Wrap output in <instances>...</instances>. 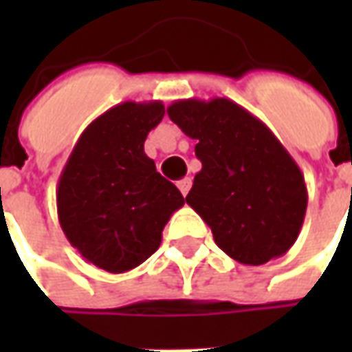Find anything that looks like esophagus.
<instances>
[{"instance_id":"obj_1","label":"esophagus","mask_w":352,"mask_h":352,"mask_svg":"<svg viewBox=\"0 0 352 352\" xmlns=\"http://www.w3.org/2000/svg\"><path fill=\"white\" fill-rule=\"evenodd\" d=\"M177 186H179V190L183 192V196H186L192 186V179L190 177H184V179H181V181L177 183Z\"/></svg>"}]
</instances>
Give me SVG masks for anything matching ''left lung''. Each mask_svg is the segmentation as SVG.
<instances>
[{"label": "left lung", "mask_w": 352, "mask_h": 352, "mask_svg": "<svg viewBox=\"0 0 352 352\" xmlns=\"http://www.w3.org/2000/svg\"><path fill=\"white\" fill-rule=\"evenodd\" d=\"M168 115L198 141L201 171L186 204L211 228L214 243L247 265L283 256L300 236L307 188L279 139L226 98L177 100Z\"/></svg>", "instance_id": "obj_1"}]
</instances>
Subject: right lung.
I'll list each match as a JSON object with an SVG mask.
<instances>
[{"label":"right lung","mask_w":352,"mask_h":352,"mask_svg":"<svg viewBox=\"0 0 352 352\" xmlns=\"http://www.w3.org/2000/svg\"><path fill=\"white\" fill-rule=\"evenodd\" d=\"M162 101H124L80 133L56 188L60 226L82 258L109 273L130 272L162 243L169 217L184 206L156 171L145 139L164 118Z\"/></svg>","instance_id":"add662e5"}]
</instances>
